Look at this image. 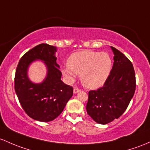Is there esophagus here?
I'll list each match as a JSON object with an SVG mask.
<instances>
[{"label": "esophagus", "instance_id": "obj_1", "mask_svg": "<svg viewBox=\"0 0 150 150\" xmlns=\"http://www.w3.org/2000/svg\"><path fill=\"white\" fill-rule=\"evenodd\" d=\"M80 91V90L79 89V88H75L73 89V93H74V94H76V93H79Z\"/></svg>", "mask_w": 150, "mask_h": 150}]
</instances>
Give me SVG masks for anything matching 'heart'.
Returning <instances> with one entry per match:
<instances>
[{
	"mask_svg": "<svg viewBox=\"0 0 150 150\" xmlns=\"http://www.w3.org/2000/svg\"><path fill=\"white\" fill-rule=\"evenodd\" d=\"M112 65V59L108 53L82 50L70 55L67 65L62 67V72L69 83H73L77 75H80L84 86L96 89L108 79Z\"/></svg>",
	"mask_w": 150,
	"mask_h": 150,
	"instance_id": "obj_1",
	"label": "heart"
}]
</instances>
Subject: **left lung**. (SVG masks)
<instances>
[{
    "instance_id": "obj_1",
    "label": "left lung",
    "mask_w": 150,
    "mask_h": 150,
    "mask_svg": "<svg viewBox=\"0 0 150 150\" xmlns=\"http://www.w3.org/2000/svg\"><path fill=\"white\" fill-rule=\"evenodd\" d=\"M113 64L103 86L88 93L86 110L98 124H106L118 119L126 111L136 88L132 63L120 51L111 46Z\"/></svg>"
}]
</instances>
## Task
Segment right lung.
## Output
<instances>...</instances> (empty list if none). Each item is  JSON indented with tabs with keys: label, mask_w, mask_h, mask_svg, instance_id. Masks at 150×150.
Here are the masks:
<instances>
[{
	"label": "right lung",
	"mask_w": 150,
	"mask_h": 150,
	"mask_svg": "<svg viewBox=\"0 0 150 150\" xmlns=\"http://www.w3.org/2000/svg\"><path fill=\"white\" fill-rule=\"evenodd\" d=\"M57 51L56 47L41 44L23 55L17 66L14 80L16 93L25 112L34 120H54L62 112L73 93V88L61 80ZM37 60L42 61L47 69L45 79L38 83L31 81L28 73L30 64Z\"/></svg>",
	"instance_id": "right-lung-1"
}]
</instances>
